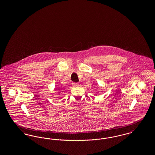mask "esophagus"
Returning <instances> with one entry per match:
<instances>
[{
  "label": "esophagus",
  "instance_id": "obj_1",
  "mask_svg": "<svg viewBox=\"0 0 155 155\" xmlns=\"http://www.w3.org/2000/svg\"><path fill=\"white\" fill-rule=\"evenodd\" d=\"M72 85L73 87H78L79 85V84L77 82H73V83H72Z\"/></svg>",
  "mask_w": 155,
  "mask_h": 155
}]
</instances>
